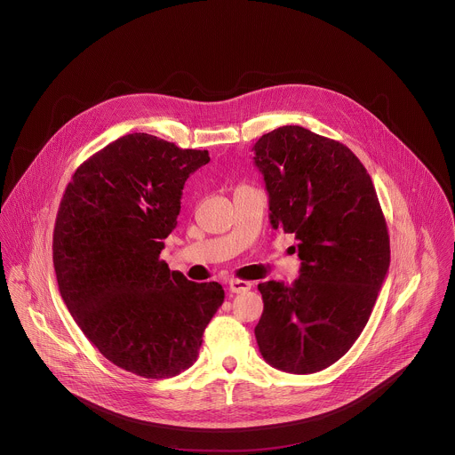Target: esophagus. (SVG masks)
<instances>
[{
  "label": "esophagus",
  "mask_w": 455,
  "mask_h": 455,
  "mask_svg": "<svg viewBox=\"0 0 455 455\" xmlns=\"http://www.w3.org/2000/svg\"><path fill=\"white\" fill-rule=\"evenodd\" d=\"M251 286H253V283H251V281H244V279H230V281H228V290H230L232 293L248 291Z\"/></svg>",
  "instance_id": "34e87169"
}]
</instances>
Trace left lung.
Wrapping results in <instances>:
<instances>
[{
    "mask_svg": "<svg viewBox=\"0 0 455 455\" xmlns=\"http://www.w3.org/2000/svg\"><path fill=\"white\" fill-rule=\"evenodd\" d=\"M274 228L295 234L300 275L259 284L262 357L309 374L339 361L371 316L390 264L387 221L361 160L341 142L281 126L253 146Z\"/></svg>",
    "mask_w": 455,
    "mask_h": 455,
    "instance_id": "left-lung-1",
    "label": "left lung"
}]
</instances>
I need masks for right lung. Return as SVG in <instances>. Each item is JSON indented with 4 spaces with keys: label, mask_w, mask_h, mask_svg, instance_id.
<instances>
[{
    "label": "right lung",
    "mask_w": 455,
    "mask_h": 455,
    "mask_svg": "<svg viewBox=\"0 0 455 455\" xmlns=\"http://www.w3.org/2000/svg\"><path fill=\"white\" fill-rule=\"evenodd\" d=\"M209 160L130 133L79 165L60 202L52 260L61 297L98 352L142 378H172L195 363L225 299L220 283L189 281L160 260L184 182Z\"/></svg>",
    "instance_id": "add662e5"
}]
</instances>
